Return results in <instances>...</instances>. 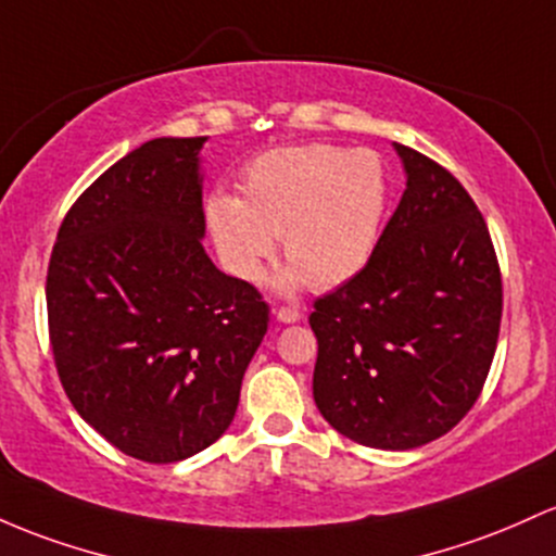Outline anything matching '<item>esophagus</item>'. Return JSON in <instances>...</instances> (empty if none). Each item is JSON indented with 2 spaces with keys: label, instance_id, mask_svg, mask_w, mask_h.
<instances>
[{
  "label": "esophagus",
  "instance_id": "1",
  "mask_svg": "<svg viewBox=\"0 0 556 556\" xmlns=\"http://www.w3.org/2000/svg\"><path fill=\"white\" fill-rule=\"evenodd\" d=\"M277 314L279 321H285V325H292V321H301V311H298L295 306H282L274 311Z\"/></svg>",
  "mask_w": 556,
  "mask_h": 556
}]
</instances>
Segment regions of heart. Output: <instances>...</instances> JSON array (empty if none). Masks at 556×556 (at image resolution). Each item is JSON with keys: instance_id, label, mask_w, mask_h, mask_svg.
I'll use <instances>...</instances> for the list:
<instances>
[{"instance_id": "heart-1", "label": "heart", "mask_w": 556, "mask_h": 556, "mask_svg": "<svg viewBox=\"0 0 556 556\" xmlns=\"http://www.w3.org/2000/svg\"><path fill=\"white\" fill-rule=\"evenodd\" d=\"M242 200L216 192L208 229L231 274L258 279L282 240L285 282L329 290L369 264L388 211L390 176L375 150L298 144L248 163Z\"/></svg>"}]
</instances>
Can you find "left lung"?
Returning a JSON list of instances; mask_svg holds the SVG:
<instances>
[{
  "label": "left lung",
  "instance_id": "8db88e82",
  "mask_svg": "<svg viewBox=\"0 0 556 556\" xmlns=\"http://www.w3.org/2000/svg\"><path fill=\"white\" fill-rule=\"evenodd\" d=\"M406 168L399 208L369 264L316 298L314 401L369 448L406 451L446 435L485 386L502 268L483 213L454 174L395 144Z\"/></svg>",
  "mask_w": 556,
  "mask_h": 556
}]
</instances>
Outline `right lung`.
Returning a JSON list of instances; mask_svg holds the SVG:
<instances>
[{"label": "right lung", "instance_id": "1", "mask_svg": "<svg viewBox=\"0 0 556 556\" xmlns=\"http://www.w3.org/2000/svg\"><path fill=\"white\" fill-rule=\"evenodd\" d=\"M205 137L113 163L60 224L47 319L73 408L134 459L170 465L224 435L268 303L203 250Z\"/></svg>", "mask_w": 556, "mask_h": 556}]
</instances>
